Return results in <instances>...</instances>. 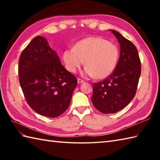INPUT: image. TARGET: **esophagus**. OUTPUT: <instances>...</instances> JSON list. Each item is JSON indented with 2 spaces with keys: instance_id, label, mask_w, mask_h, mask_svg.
<instances>
[{
  "instance_id": "obj_1",
  "label": "esophagus",
  "mask_w": 160,
  "mask_h": 160,
  "mask_svg": "<svg viewBox=\"0 0 160 160\" xmlns=\"http://www.w3.org/2000/svg\"><path fill=\"white\" fill-rule=\"evenodd\" d=\"M84 82V80L82 79H80V78H78V84H80V83H82Z\"/></svg>"
}]
</instances>
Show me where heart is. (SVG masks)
<instances>
[{
  "mask_svg": "<svg viewBox=\"0 0 160 160\" xmlns=\"http://www.w3.org/2000/svg\"><path fill=\"white\" fill-rule=\"evenodd\" d=\"M119 51L115 44L100 37H89L78 42L73 48L63 53L66 69L71 73L86 64L84 73L98 79L107 77L113 72L118 62Z\"/></svg>",
  "mask_w": 160,
  "mask_h": 160,
  "instance_id": "1",
  "label": "heart"
}]
</instances>
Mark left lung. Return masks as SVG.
<instances>
[{"mask_svg": "<svg viewBox=\"0 0 160 160\" xmlns=\"http://www.w3.org/2000/svg\"><path fill=\"white\" fill-rule=\"evenodd\" d=\"M120 45V56L113 72L93 85L91 101L104 114L115 113L127 107L136 93L141 62L136 47L120 33L111 30Z\"/></svg>", "mask_w": 160, "mask_h": 160, "instance_id": "1", "label": "left lung"}]
</instances>
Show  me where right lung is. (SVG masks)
I'll use <instances>...</instances> for the list:
<instances>
[{
  "label": "right lung",
  "instance_id": "add662e5",
  "mask_svg": "<svg viewBox=\"0 0 160 160\" xmlns=\"http://www.w3.org/2000/svg\"><path fill=\"white\" fill-rule=\"evenodd\" d=\"M19 82L25 100L44 116L56 118L69 106L77 78L64 69L46 38L36 36L20 54Z\"/></svg>",
  "mask_w": 160,
  "mask_h": 160
}]
</instances>
